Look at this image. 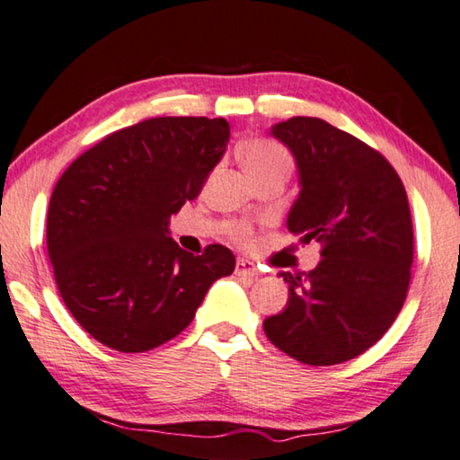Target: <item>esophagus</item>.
<instances>
[{"label":"esophagus","instance_id":"esophagus-1","mask_svg":"<svg viewBox=\"0 0 460 460\" xmlns=\"http://www.w3.org/2000/svg\"><path fill=\"white\" fill-rule=\"evenodd\" d=\"M234 272L238 277H259V269H256V264L252 261H246V259H240L236 262Z\"/></svg>","mask_w":460,"mask_h":460}]
</instances>
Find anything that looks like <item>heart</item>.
Returning a JSON list of instances; mask_svg holds the SVG:
<instances>
[{"instance_id": "obj_1", "label": "heart", "mask_w": 460, "mask_h": 460, "mask_svg": "<svg viewBox=\"0 0 460 460\" xmlns=\"http://www.w3.org/2000/svg\"><path fill=\"white\" fill-rule=\"evenodd\" d=\"M240 159H243V165L246 169V173L251 175V180L269 173L288 175L293 167V159L288 155V151L283 145L270 139L246 141L243 147H240ZM232 234H234L238 243H251V230L244 228V226H236Z\"/></svg>"}]
</instances>
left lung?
Wrapping results in <instances>:
<instances>
[{
  "mask_svg": "<svg viewBox=\"0 0 460 460\" xmlns=\"http://www.w3.org/2000/svg\"><path fill=\"white\" fill-rule=\"evenodd\" d=\"M293 153L299 196L287 228L321 244L309 275L280 270L288 301L264 319V333L307 366L358 358L388 332L406 301L414 254L412 217L388 159L323 119L293 117L270 127Z\"/></svg>",
  "mask_w": 460,
  "mask_h": 460,
  "instance_id": "left-lung-1",
  "label": "left lung"
}]
</instances>
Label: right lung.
Here are the masks:
<instances>
[{
    "mask_svg": "<svg viewBox=\"0 0 460 460\" xmlns=\"http://www.w3.org/2000/svg\"><path fill=\"white\" fill-rule=\"evenodd\" d=\"M228 141L226 119H147L62 173L48 206V256L62 301L96 341L123 353L159 348L234 272L230 248L193 256L169 236V217L199 196Z\"/></svg>",
    "mask_w": 460,
    "mask_h": 460,
    "instance_id": "add662e5",
    "label": "right lung"
}]
</instances>
